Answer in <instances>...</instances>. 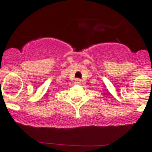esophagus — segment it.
Here are the masks:
<instances>
[{
    "label": "esophagus",
    "mask_w": 152,
    "mask_h": 152,
    "mask_svg": "<svg viewBox=\"0 0 152 152\" xmlns=\"http://www.w3.org/2000/svg\"><path fill=\"white\" fill-rule=\"evenodd\" d=\"M81 80H80V79H78V78H77V79H75V84H81Z\"/></svg>",
    "instance_id": "1"
}]
</instances>
